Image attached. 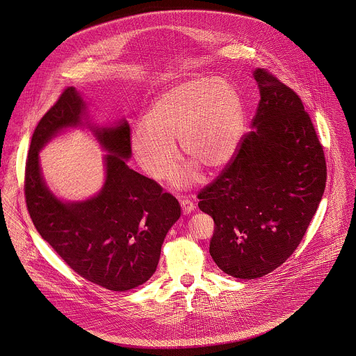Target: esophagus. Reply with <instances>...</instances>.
Returning a JSON list of instances; mask_svg holds the SVG:
<instances>
[{
    "label": "esophagus",
    "mask_w": 356,
    "mask_h": 356,
    "mask_svg": "<svg viewBox=\"0 0 356 356\" xmlns=\"http://www.w3.org/2000/svg\"><path fill=\"white\" fill-rule=\"evenodd\" d=\"M180 204H181V210L184 214H190L191 211L195 210V204L191 199H181Z\"/></svg>",
    "instance_id": "obj_1"
}]
</instances>
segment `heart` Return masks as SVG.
<instances>
[{
    "instance_id": "heart-1",
    "label": "heart",
    "mask_w": 356,
    "mask_h": 356,
    "mask_svg": "<svg viewBox=\"0 0 356 356\" xmlns=\"http://www.w3.org/2000/svg\"><path fill=\"white\" fill-rule=\"evenodd\" d=\"M244 132V109L238 91L225 79L194 78L162 92L131 131V149L142 169L154 180H168L179 165L175 143L191 163L177 184L197 179V166L218 170L236 154Z\"/></svg>"
}]
</instances>
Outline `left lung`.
<instances>
[{"label":"left lung","mask_w":356,"mask_h":356,"mask_svg":"<svg viewBox=\"0 0 356 356\" xmlns=\"http://www.w3.org/2000/svg\"><path fill=\"white\" fill-rule=\"evenodd\" d=\"M235 157L197 193L214 220L210 255L227 275L254 280L281 266L305 236L326 184V161L300 97L268 70Z\"/></svg>","instance_id":"8db88e82"}]
</instances>
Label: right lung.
<instances>
[{
	"mask_svg": "<svg viewBox=\"0 0 356 356\" xmlns=\"http://www.w3.org/2000/svg\"><path fill=\"white\" fill-rule=\"evenodd\" d=\"M84 102L65 88L34 129L24 172V197L43 240L79 276L109 291L136 288L154 275L161 245L180 217V204L153 179L129 169V125L94 129L109 154L102 191L86 202L63 203L40 176L42 146L58 131L80 124Z\"/></svg>",
	"mask_w": 356,
	"mask_h": 356,
	"instance_id": "add662e5",
	"label": "right lung"
}]
</instances>
